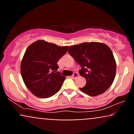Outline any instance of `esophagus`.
Wrapping results in <instances>:
<instances>
[{"mask_svg":"<svg viewBox=\"0 0 134 134\" xmlns=\"http://www.w3.org/2000/svg\"><path fill=\"white\" fill-rule=\"evenodd\" d=\"M77 77H78V74L77 73V72H74L73 74H72V79H76V78Z\"/></svg>","mask_w":134,"mask_h":134,"instance_id":"1","label":"esophagus"}]
</instances>
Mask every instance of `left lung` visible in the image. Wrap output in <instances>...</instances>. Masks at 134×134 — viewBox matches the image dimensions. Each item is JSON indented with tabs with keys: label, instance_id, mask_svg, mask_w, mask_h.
<instances>
[{
	"label": "left lung",
	"instance_id": "8db88e82",
	"mask_svg": "<svg viewBox=\"0 0 134 134\" xmlns=\"http://www.w3.org/2000/svg\"><path fill=\"white\" fill-rule=\"evenodd\" d=\"M69 53L80 65L81 76L86 80L80 88L91 96L107 91L113 83L116 74V62L110 48L98 42L83 43L69 48Z\"/></svg>",
	"mask_w": 134,
	"mask_h": 134
}]
</instances>
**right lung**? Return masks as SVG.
Wrapping results in <instances>:
<instances>
[{
  "instance_id": "obj_1",
  "label": "right lung",
  "mask_w": 134,
  "mask_h": 134,
  "mask_svg": "<svg viewBox=\"0 0 134 134\" xmlns=\"http://www.w3.org/2000/svg\"><path fill=\"white\" fill-rule=\"evenodd\" d=\"M68 47L43 40L35 41L27 47L21 62V74L26 86L34 95L50 98L60 90L65 77L57 72V63Z\"/></svg>"
}]
</instances>
